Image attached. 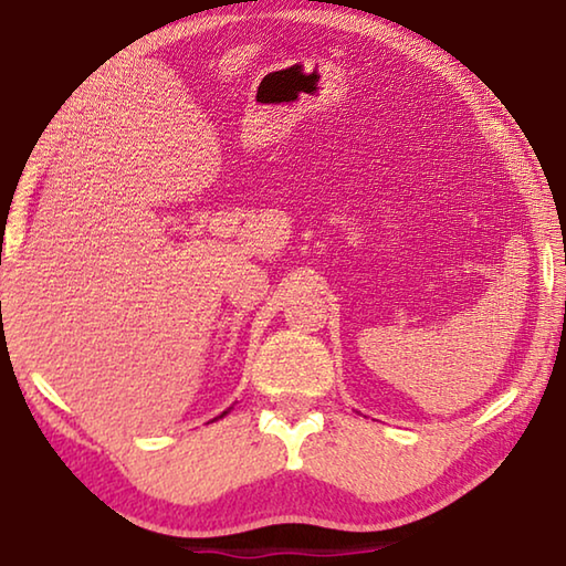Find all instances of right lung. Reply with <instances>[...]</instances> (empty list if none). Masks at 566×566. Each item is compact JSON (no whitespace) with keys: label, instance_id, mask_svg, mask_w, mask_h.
I'll return each mask as SVG.
<instances>
[{"label":"right lung","instance_id":"right-lung-1","mask_svg":"<svg viewBox=\"0 0 566 566\" xmlns=\"http://www.w3.org/2000/svg\"><path fill=\"white\" fill-rule=\"evenodd\" d=\"M224 415H227V411H224ZM224 415H222V417H224Z\"/></svg>","mask_w":566,"mask_h":566}]
</instances>
